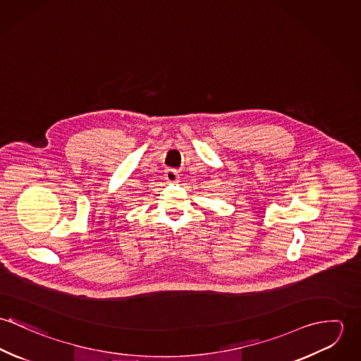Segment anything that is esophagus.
Instances as JSON below:
<instances>
[{"instance_id":"obj_1","label":"esophagus","mask_w":361,"mask_h":361,"mask_svg":"<svg viewBox=\"0 0 361 361\" xmlns=\"http://www.w3.org/2000/svg\"><path fill=\"white\" fill-rule=\"evenodd\" d=\"M164 178L168 183H176L179 180V173L176 169H166L164 173Z\"/></svg>"}]
</instances>
